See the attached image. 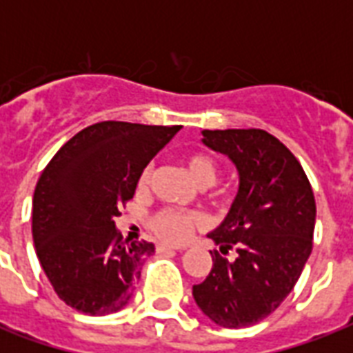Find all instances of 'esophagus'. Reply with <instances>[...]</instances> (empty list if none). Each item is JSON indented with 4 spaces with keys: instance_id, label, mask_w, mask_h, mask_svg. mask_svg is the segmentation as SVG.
Instances as JSON below:
<instances>
[{
    "instance_id": "1",
    "label": "esophagus",
    "mask_w": 353,
    "mask_h": 353,
    "mask_svg": "<svg viewBox=\"0 0 353 353\" xmlns=\"http://www.w3.org/2000/svg\"><path fill=\"white\" fill-rule=\"evenodd\" d=\"M155 249H157V252H166V251H177V249H181V247H176V245H170V243H157L155 245Z\"/></svg>"
}]
</instances>
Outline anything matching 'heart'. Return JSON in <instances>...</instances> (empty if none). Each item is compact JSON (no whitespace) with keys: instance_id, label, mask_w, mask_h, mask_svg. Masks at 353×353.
<instances>
[{"instance_id":"obj_1","label":"heart","mask_w":353,"mask_h":353,"mask_svg":"<svg viewBox=\"0 0 353 353\" xmlns=\"http://www.w3.org/2000/svg\"><path fill=\"white\" fill-rule=\"evenodd\" d=\"M185 165L194 181L198 183L199 187H209L216 181L218 177V163H216L210 155L196 152V154H188L185 157ZM150 176L152 170L150 166H146L137 177V188L144 190L148 187ZM199 223V218L190 212H183V210H174V209H163L157 210L152 218H150V229L159 236L161 240L172 241H183L187 238L192 229Z\"/></svg>"}]
</instances>
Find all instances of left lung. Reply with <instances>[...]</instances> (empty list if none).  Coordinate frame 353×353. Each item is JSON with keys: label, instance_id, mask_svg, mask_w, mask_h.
<instances>
[{"label": "left lung", "instance_id": "8db88e82", "mask_svg": "<svg viewBox=\"0 0 353 353\" xmlns=\"http://www.w3.org/2000/svg\"><path fill=\"white\" fill-rule=\"evenodd\" d=\"M203 144L234 163L240 187L209 234V276L192 288L199 310L223 328L260 323L295 288L313 249L315 198L296 157L265 130H203ZM236 252L234 261L221 256Z\"/></svg>", "mask_w": 353, "mask_h": 353}]
</instances>
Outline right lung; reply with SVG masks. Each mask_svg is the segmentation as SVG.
I'll return each instance as SVG.
<instances>
[{
  "label": "right lung",
  "mask_w": 353,
  "mask_h": 353,
  "mask_svg": "<svg viewBox=\"0 0 353 353\" xmlns=\"http://www.w3.org/2000/svg\"><path fill=\"white\" fill-rule=\"evenodd\" d=\"M181 126L104 121L69 139L49 161L32 198V240L52 290L88 315L119 312L133 296L155 247L122 240L119 207L139 174Z\"/></svg>",
  "instance_id": "add662e5"
}]
</instances>
